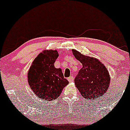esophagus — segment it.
Listing matches in <instances>:
<instances>
[{
  "label": "esophagus",
  "instance_id": "esophagus-1",
  "mask_svg": "<svg viewBox=\"0 0 130 130\" xmlns=\"http://www.w3.org/2000/svg\"><path fill=\"white\" fill-rule=\"evenodd\" d=\"M68 80L69 82H72L74 80V77L73 76H70L68 78Z\"/></svg>",
  "mask_w": 130,
  "mask_h": 130
}]
</instances>
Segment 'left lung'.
Returning <instances> with one entry per match:
<instances>
[{"label": "left lung", "mask_w": 130, "mask_h": 130, "mask_svg": "<svg viewBox=\"0 0 130 130\" xmlns=\"http://www.w3.org/2000/svg\"><path fill=\"white\" fill-rule=\"evenodd\" d=\"M72 51L82 64L74 79L80 94L90 100L102 97L110 85V77L107 68L96 58L83 55L75 50Z\"/></svg>", "instance_id": "8db88e82"}]
</instances>
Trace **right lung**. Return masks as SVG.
Instances as JSON below:
<instances>
[{"label": "right lung", "instance_id": "add662e5", "mask_svg": "<svg viewBox=\"0 0 130 130\" xmlns=\"http://www.w3.org/2000/svg\"><path fill=\"white\" fill-rule=\"evenodd\" d=\"M58 56L56 50H44L34 59L28 71L29 85L41 99L48 101L57 99L69 83L62 70L54 66Z\"/></svg>", "mask_w": 130, "mask_h": 130}]
</instances>
